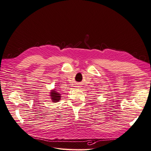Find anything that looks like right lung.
<instances>
[{
  "mask_svg": "<svg viewBox=\"0 0 151 151\" xmlns=\"http://www.w3.org/2000/svg\"><path fill=\"white\" fill-rule=\"evenodd\" d=\"M50 96L53 102H57L60 101L61 99V95L60 94V93H58L56 90H51Z\"/></svg>",
  "mask_w": 151,
  "mask_h": 151,
  "instance_id": "add662e5",
  "label": "right lung"
}]
</instances>
